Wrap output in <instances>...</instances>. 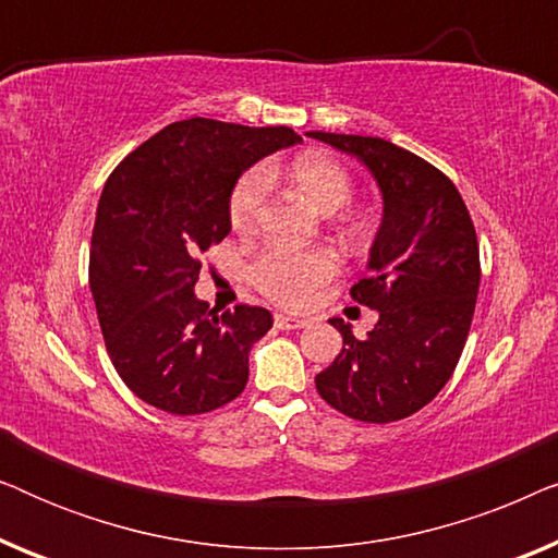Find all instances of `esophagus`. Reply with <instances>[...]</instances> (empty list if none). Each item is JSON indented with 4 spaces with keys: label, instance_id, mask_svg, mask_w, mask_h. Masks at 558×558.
I'll use <instances>...</instances> for the list:
<instances>
[{
    "label": "esophagus",
    "instance_id": "obj_1",
    "mask_svg": "<svg viewBox=\"0 0 558 558\" xmlns=\"http://www.w3.org/2000/svg\"><path fill=\"white\" fill-rule=\"evenodd\" d=\"M274 325H277L279 330H300V327L307 325V319L287 315V312H277V315H274Z\"/></svg>",
    "mask_w": 558,
    "mask_h": 558
}]
</instances>
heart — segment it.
Masks as SVG:
<instances>
[{"label":"heart","instance_id":"obj_1","mask_svg":"<svg viewBox=\"0 0 558 558\" xmlns=\"http://www.w3.org/2000/svg\"><path fill=\"white\" fill-rule=\"evenodd\" d=\"M271 167L251 170L235 182L228 201V220L235 233H251L262 216L266 190L274 180ZM289 180L304 201L315 205L319 213H335L353 201L355 182L348 167L323 151H307L289 165ZM371 223L365 218L350 220V233L365 235ZM340 271V258L330 248L292 251L284 246H269L248 266L251 284L271 302L284 307H304L312 302L319 287L332 281Z\"/></svg>","mask_w":558,"mask_h":558}]
</instances>
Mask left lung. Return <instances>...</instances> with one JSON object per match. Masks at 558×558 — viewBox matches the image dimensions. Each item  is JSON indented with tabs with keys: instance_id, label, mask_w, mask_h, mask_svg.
<instances>
[{
	"instance_id": "1",
	"label": "left lung",
	"mask_w": 558,
	"mask_h": 558,
	"mask_svg": "<svg viewBox=\"0 0 558 558\" xmlns=\"http://www.w3.org/2000/svg\"><path fill=\"white\" fill-rule=\"evenodd\" d=\"M310 136L355 155L384 193L371 277L350 289L357 304L378 310V323L357 340L332 317L342 350L315 386L350 418L399 422L424 409L460 363L480 287L475 226L454 182L414 151L380 136Z\"/></svg>"
}]
</instances>
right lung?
Wrapping results in <instances>:
<instances>
[{
    "label": "right lung",
    "instance_id": "obj_1",
    "mask_svg": "<svg viewBox=\"0 0 558 558\" xmlns=\"http://www.w3.org/2000/svg\"><path fill=\"white\" fill-rule=\"evenodd\" d=\"M302 142L289 126L174 121L117 165L98 201L88 281L106 350L149 407L193 416L248 380V350L274 325L264 307L218 312L195 296L201 256L231 231L235 180Z\"/></svg>",
    "mask_w": 558,
    "mask_h": 558
}]
</instances>
